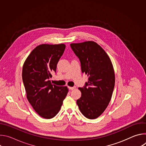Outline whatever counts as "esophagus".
Returning a JSON list of instances; mask_svg holds the SVG:
<instances>
[{
	"label": "esophagus",
	"mask_w": 146,
	"mask_h": 146,
	"mask_svg": "<svg viewBox=\"0 0 146 146\" xmlns=\"http://www.w3.org/2000/svg\"><path fill=\"white\" fill-rule=\"evenodd\" d=\"M75 87H69L68 88L70 90H73L74 89H75Z\"/></svg>",
	"instance_id": "1"
}]
</instances>
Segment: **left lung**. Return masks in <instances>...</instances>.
<instances>
[{
  "label": "left lung",
  "instance_id": "8db88e82",
  "mask_svg": "<svg viewBox=\"0 0 146 146\" xmlns=\"http://www.w3.org/2000/svg\"><path fill=\"white\" fill-rule=\"evenodd\" d=\"M78 58L82 73L88 76L85 86L78 88L81 96L77 100L78 108L86 118L95 119L105 110L115 85L113 66L108 55L92 41L70 44Z\"/></svg>",
  "mask_w": 146,
  "mask_h": 146
}]
</instances>
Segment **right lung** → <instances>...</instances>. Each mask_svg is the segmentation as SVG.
Segmentation results:
<instances>
[{"label":"right lung","instance_id":"1","mask_svg":"<svg viewBox=\"0 0 146 146\" xmlns=\"http://www.w3.org/2000/svg\"><path fill=\"white\" fill-rule=\"evenodd\" d=\"M64 44L37 46L24 62L23 80L27 99L41 117L50 119L59 111L68 92L67 87L52 84L51 73L56 72L58 62L63 55Z\"/></svg>","mask_w":146,"mask_h":146}]
</instances>
